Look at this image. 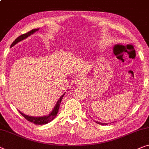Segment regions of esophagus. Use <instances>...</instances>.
Instances as JSON below:
<instances>
[{"mask_svg": "<svg viewBox=\"0 0 149 149\" xmlns=\"http://www.w3.org/2000/svg\"><path fill=\"white\" fill-rule=\"evenodd\" d=\"M74 82V84L75 85H82V84L84 83V82H85V79L83 77H79L78 78L75 79Z\"/></svg>", "mask_w": 149, "mask_h": 149, "instance_id": "1", "label": "esophagus"}]
</instances>
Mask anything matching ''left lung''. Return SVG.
<instances>
[{"mask_svg": "<svg viewBox=\"0 0 149 149\" xmlns=\"http://www.w3.org/2000/svg\"><path fill=\"white\" fill-rule=\"evenodd\" d=\"M95 122L97 123V124H101V125H107V124H105V123H101V122H97V121H95Z\"/></svg>", "mask_w": 149, "mask_h": 149, "instance_id": "obj_1", "label": "left lung"}]
</instances>
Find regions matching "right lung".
Segmentation results:
<instances>
[{"instance_id": "add662e5", "label": "right lung", "mask_w": 149, "mask_h": 149, "mask_svg": "<svg viewBox=\"0 0 149 149\" xmlns=\"http://www.w3.org/2000/svg\"><path fill=\"white\" fill-rule=\"evenodd\" d=\"M38 29H32L30 31L27 32V33H24V34H23V35L19 36V37L17 38L16 40L12 43V44L10 45V48H11V47H13V46H15V45L17 44L18 42H20V41H22V40H24V39L27 38V37H29V36H31V34H33V33H35L36 31H37ZM64 97V95H62L61 97H60L59 99V100L58 101L56 105V106L54 107V109H53V111H52L51 113L47 116H43V117H32V116H29L25 115V114L21 113L20 111H19V113H20L21 115H22L23 117L25 118V119L28 120V121L30 122L34 123L35 124H38V125L46 124H48V123L50 122L51 121H52V120L55 118L58 112V109L60 107V103H61L62 99V97Z\"/></svg>"}]
</instances>
